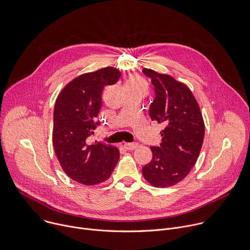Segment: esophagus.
I'll use <instances>...</instances> for the list:
<instances>
[{"label":"esophagus","instance_id":"1","mask_svg":"<svg viewBox=\"0 0 250 250\" xmlns=\"http://www.w3.org/2000/svg\"><path fill=\"white\" fill-rule=\"evenodd\" d=\"M124 146L127 149H130V151H132V149H135L139 146V144L138 143H126Z\"/></svg>","mask_w":250,"mask_h":250}]
</instances>
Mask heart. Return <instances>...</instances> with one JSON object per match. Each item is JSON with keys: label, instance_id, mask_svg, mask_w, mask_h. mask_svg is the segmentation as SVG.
Instances as JSON below:
<instances>
[{"label": "heart", "instance_id": "heart-1", "mask_svg": "<svg viewBox=\"0 0 250 250\" xmlns=\"http://www.w3.org/2000/svg\"><path fill=\"white\" fill-rule=\"evenodd\" d=\"M126 88H144L146 89V82L138 77V76H131L126 81Z\"/></svg>", "mask_w": 250, "mask_h": 250}]
</instances>
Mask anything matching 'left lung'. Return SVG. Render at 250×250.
<instances>
[{"mask_svg":"<svg viewBox=\"0 0 250 250\" xmlns=\"http://www.w3.org/2000/svg\"><path fill=\"white\" fill-rule=\"evenodd\" d=\"M155 87L148 113L164 123L159 146H151L153 159L142 168L145 179L156 187H169L181 181L195 166L203 145L205 125L200 107L182 83L172 77L143 69Z\"/></svg>","mask_w":250,"mask_h":250,"instance_id":"8db88e82","label":"left lung"}]
</instances>
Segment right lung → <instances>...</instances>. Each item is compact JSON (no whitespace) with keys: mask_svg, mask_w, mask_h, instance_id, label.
<instances>
[{"mask_svg":"<svg viewBox=\"0 0 250 250\" xmlns=\"http://www.w3.org/2000/svg\"><path fill=\"white\" fill-rule=\"evenodd\" d=\"M121 73L107 67L81 75L70 82L56 99L53 116V146L66 174L84 185L107 180L119 160V151L103 142L88 143L101 124L102 91L118 82Z\"/></svg>","mask_w":250,"mask_h":250,"instance_id":"add662e5","label":"right lung"}]
</instances>
